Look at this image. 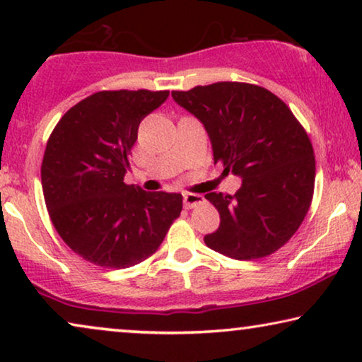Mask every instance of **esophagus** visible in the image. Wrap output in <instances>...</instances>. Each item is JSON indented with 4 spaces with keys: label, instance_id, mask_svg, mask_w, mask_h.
<instances>
[{
    "label": "esophagus",
    "instance_id": "34e87169",
    "mask_svg": "<svg viewBox=\"0 0 362 362\" xmlns=\"http://www.w3.org/2000/svg\"><path fill=\"white\" fill-rule=\"evenodd\" d=\"M202 202V196L201 194H194V192H186L185 194V207L186 209H192L197 204Z\"/></svg>",
    "mask_w": 362,
    "mask_h": 362
}]
</instances>
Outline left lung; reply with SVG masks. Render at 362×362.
<instances>
[{
    "label": "left lung",
    "instance_id": "8db88e82",
    "mask_svg": "<svg viewBox=\"0 0 362 362\" xmlns=\"http://www.w3.org/2000/svg\"><path fill=\"white\" fill-rule=\"evenodd\" d=\"M171 95L202 122L214 163L242 177L234 196L206 194L221 216L206 245L235 260L272 255L298 230L313 199L308 133L281 98L254 83L216 82Z\"/></svg>",
    "mask_w": 362,
    "mask_h": 362
}]
</instances>
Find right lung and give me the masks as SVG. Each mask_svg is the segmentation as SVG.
<instances>
[{
    "label": "right lung",
    "instance_id": "add662e5",
    "mask_svg": "<svg viewBox=\"0 0 362 362\" xmlns=\"http://www.w3.org/2000/svg\"><path fill=\"white\" fill-rule=\"evenodd\" d=\"M170 90H102L64 113L41 165L46 207L83 260L127 269L146 260L181 214L182 196L127 185L138 127Z\"/></svg>",
    "mask_w": 362,
    "mask_h": 362
}]
</instances>
